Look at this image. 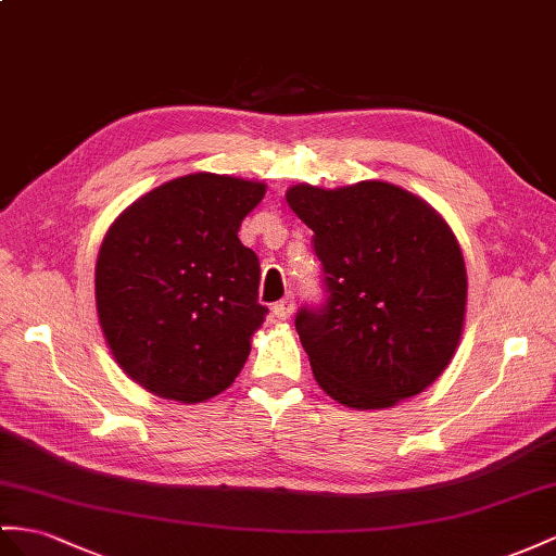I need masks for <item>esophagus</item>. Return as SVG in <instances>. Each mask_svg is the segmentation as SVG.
Masks as SVG:
<instances>
[{
    "label": "esophagus",
    "mask_w": 556,
    "mask_h": 556,
    "mask_svg": "<svg viewBox=\"0 0 556 556\" xmlns=\"http://www.w3.org/2000/svg\"><path fill=\"white\" fill-rule=\"evenodd\" d=\"M293 309H295L293 298L287 295V298H283V301H279V303L273 307V315H275L277 321H289V319L293 317Z\"/></svg>",
    "instance_id": "1"
}]
</instances>
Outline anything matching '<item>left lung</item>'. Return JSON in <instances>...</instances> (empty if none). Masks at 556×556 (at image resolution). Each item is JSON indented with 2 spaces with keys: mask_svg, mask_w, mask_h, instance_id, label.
<instances>
[{
  "mask_svg": "<svg viewBox=\"0 0 556 556\" xmlns=\"http://www.w3.org/2000/svg\"><path fill=\"white\" fill-rule=\"evenodd\" d=\"M315 232L329 303L301 309L295 331L319 388L348 408L378 410L416 396L458 350L467 269L448 223L386 180L287 190Z\"/></svg>",
  "mask_w": 556,
  "mask_h": 556,
  "instance_id": "left-lung-1",
  "label": "left lung"
}]
</instances>
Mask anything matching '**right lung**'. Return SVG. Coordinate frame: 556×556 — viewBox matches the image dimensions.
Here are the masks:
<instances>
[{
  "mask_svg": "<svg viewBox=\"0 0 556 556\" xmlns=\"http://www.w3.org/2000/svg\"><path fill=\"white\" fill-rule=\"evenodd\" d=\"M265 182L180 176L138 197L103 239L96 309L122 371L162 400L199 404L244 368L265 321L258 255L237 232Z\"/></svg>",
  "mask_w": 556,
  "mask_h": 556,
  "instance_id": "right-lung-1",
  "label": "right lung"
}]
</instances>
